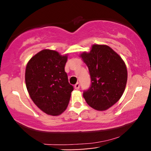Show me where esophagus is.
I'll return each mask as SVG.
<instances>
[{"label":"esophagus","mask_w":151,"mask_h":151,"mask_svg":"<svg viewBox=\"0 0 151 151\" xmlns=\"http://www.w3.org/2000/svg\"><path fill=\"white\" fill-rule=\"evenodd\" d=\"M79 87H80V85H79V83H77V84L74 85V88H75V89H79Z\"/></svg>","instance_id":"esophagus-1"}]
</instances>
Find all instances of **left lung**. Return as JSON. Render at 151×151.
<instances>
[{
  "instance_id": "obj_1",
  "label": "left lung",
  "mask_w": 151,
  "mask_h": 151,
  "mask_svg": "<svg viewBox=\"0 0 151 151\" xmlns=\"http://www.w3.org/2000/svg\"><path fill=\"white\" fill-rule=\"evenodd\" d=\"M80 58L89 68L91 84L83 96L88 105L105 111L120 99L125 90L128 73L125 62L110 47L93 45Z\"/></svg>"
}]
</instances>
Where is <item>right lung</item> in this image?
Returning a JSON list of instances; mask_svg holds the SVG:
<instances>
[{"mask_svg": "<svg viewBox=\"0 0 151 151\" xmlns=\"http://www.w3.org/2000/svg\"><path fill=\"white\" fill-rule=\"evenodd\" d=\"M67 55L42 50L27 62L25 84L31 99L43 112L58 116L67 109L74 88L65 71Z\"/></svg>", "mask_w": 151, "mask_h": 151, "instance_id": "1", "label": "right lung"}]
</instances>
